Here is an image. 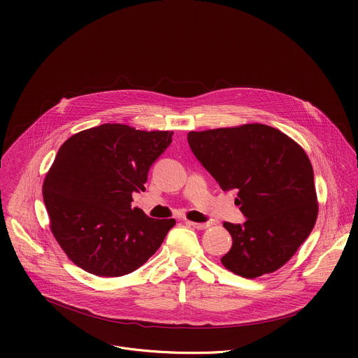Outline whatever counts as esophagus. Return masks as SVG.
I'll list each match as a JSON object with an SVG mask.
<instances>
[{
    "instance_id": "34e87169",
    "label": "esophagus",
    "mask_w": 358,
    "mask_h": 358,
    "mask_svg": "<svg viewBox=\"0 0 358 358\" xmlns=\"http://www.w3.org/2000/svg\"><path fill=\"white\" fill-rule=\"evenodd\" d=\"M185 224H187V225H191V227H194L195 229H207V228H210V227H211V224H210V222H206V224H199V222L185 221Z\"/></svg>"
}]
</instances>
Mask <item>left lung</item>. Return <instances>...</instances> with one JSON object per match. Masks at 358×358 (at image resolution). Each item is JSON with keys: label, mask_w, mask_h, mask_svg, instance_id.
I'll use <instances>...</instances> for the list:
<instances>
[{"label": "left lung", "mask_w": 358, "mask_h": 358, "mask_svg": "<svg viewBox=\"0 0 358 358\" xmlns=\"http://www.w3.org/2000/svg\"><path fill=\"white\" fill-rule=\"evenodd\" d=\"M196 160L235 202L246 221L224 222L232 236L222 265L253 279L282 268L316 224L319 206L312 163L304 150L265 124L189 131Z\"/></svg>", "instance_id": "1"}]
</instances>
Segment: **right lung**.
<instances>
[{"label":"right lung","mask_w":358,"mask_h":358,"mask_svg":"<svg viewBox=\"0 0 358 358\" xmlns=\"http://www.w3.org/2000/svg\"><path fill=\"white\" fill-rule=\"evenodd\" d=\"M171 137V131L106 123L61 145L42 194L50 231L75 265L117 278L156 253L176 220L148 218L131 208V194L145 189L148 170Z\"/></svg>","instance_id":"1"}]
</instances>
